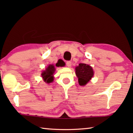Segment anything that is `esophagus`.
<instances>
[{
	"mask_svg": "<svg viewBox=\"0 0 133 133\" xmlns=\"http://www.w3.org/2000/svg\"><path fill=\"white\" fill-rule=\"evenodd\" d=\"M66 65L68 67H70L71 66V62L70 61H67Z\"/></svg>",
	"mask_w": 133,
	"mask_h": 133,
	"instance_id": "obj_1",
	"label": "esophagus"
}]
</instances>
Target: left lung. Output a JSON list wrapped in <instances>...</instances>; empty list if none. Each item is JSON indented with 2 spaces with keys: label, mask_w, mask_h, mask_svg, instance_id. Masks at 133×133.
Returning <instances> with one entry per match:
<instances>
[{
  "label": "left lung",
  "mask_w": 133,
  "mask_h": 133,
  "mask_svg": "<svg viewBox=\"0 0 133 133\" xmlns=\"http://www.w3.org/2000/svg\"><path fill=\"white\" fill-rule=\"evenodd\" d=\"M76 75L78 77V83L80 85H85L93 77L94 72L89 65L80 63L76 67Z\"/></svg>",
  "instance_id": "left-lung-1"
}]
</instances>
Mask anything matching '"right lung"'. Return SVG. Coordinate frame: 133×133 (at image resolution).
<instances>
[{"mask_svg":"<svg viewBox=\"0 0 133 133\" xmlns=\"http://www.w3.org/2000/svg\"><path fill=\"white\" fill-rule=\"evenodd\" d=\"M56 66L57 67L58 66H63V64L60 63V64H56ZM55 66L53 64L49 65L48 68L46 69V70H44L42 72V77L43 78L44 82L50 83L52 82L53 81V73H55Z\"/></svg>","mask_w":133,"mask_h":133,"instance_id":"1","label":"right lung"}]
</instances>
